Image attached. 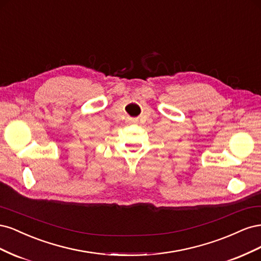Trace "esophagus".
Masks as SVG:
<instances>
[{"label": "esophagus", "mask_w": 261, "mask_h": 261, "mask_svg": "<svg viewBox=\"0 0 261 261\" xmlns=\"http://www.w3.org/2000/svg\"><path fill=\"white\" fill-rule=\"evenodd\" d=\"M136 122H137L136 120H133V123H136Z\"/></svg>", "instance_id": "34e87169"}]
</instances>
